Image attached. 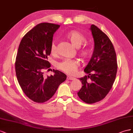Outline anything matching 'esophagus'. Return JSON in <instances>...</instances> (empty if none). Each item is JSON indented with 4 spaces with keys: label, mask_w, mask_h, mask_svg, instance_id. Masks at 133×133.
Wrapping results in <instances>:
<instances>
[{
    "label": "esophagus",
    "mask_w": 133,
    "mask_h": 133,
    "mask_svg": "<svg viewBox=\"0 0 133 133\" xmlns=\"http://www.w3.org/2000/svg\"><path fill=\"white\" fill-rule=\"evenodd\" d=\"M75 79V77L70 76H67V79H69V80H74Z\"/></svg>",
    "instance_id": "1"
}]
</instances>
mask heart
Masks as SVG:
<instances>
[{"label":"heart","mask_w":133,"mask_h":133,"mask_svg":"<svg viewBox=\"0 0 133 133\" xmlns=\"http://www.w3.org/2000/svg\"><path fill=\"white\" fill-rule=\"evenodd\" d=\"M66 38L76 48H79L85 43L87 39L84 35L76 30L68 32L66 35ZM51 55H55L57 54V46L55 41H52L50 46ZM78 55L83 59H86L90 55V49L86 46L83 47L78 51ZM79 66V62L76 59H63L56 64V67L61 71L67 74L72 75L75 74Z\"/></svg>","instance_id":"obj_1"}]
</instances>
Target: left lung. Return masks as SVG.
<instances>
[{
	"instance_id": "obj_1",
	"label": "left lung",
	"mask_w": 133,
	"mask_h": 133,
	"mask_svg": "<svg viewBox=\"0 0 133 133\" xmlns=\"http://www.w3.org/2000/svg\"><path fill=\"white\" fill-rule=\"evenodd\" d=\"M91 30L95 47L92 57L84 71L88 76L79 78L82 88L78 97L87 104H94L105 98L112 88L117 70L114 47L108 36L92 24Z\"/></svg>"
}]
</instances>
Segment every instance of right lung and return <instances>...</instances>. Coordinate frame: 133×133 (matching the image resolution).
Here are the masks:
<instances>
[{
  "mask_svg": "<svg viewBox=\"0 0 133 133\" xmlns=\"http://www.w3.org/2000/svg\"><path fill=\"white\" fill-rule=\"evenodd\" d=\"M59 26L49 23L37 24L25 34L19 45L15 62L18 81L25 95L37 103L50 100L67 78L57 70H53L54 75L44 76V71L51 67L47 57L54 34Z\"/></svg>",
  "mask_w": 133,
  "mask_h": 133,
  "instance_id": "right-lung-1",
  "label": "right lung"
}]
</instances>
